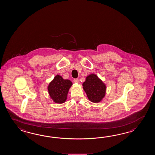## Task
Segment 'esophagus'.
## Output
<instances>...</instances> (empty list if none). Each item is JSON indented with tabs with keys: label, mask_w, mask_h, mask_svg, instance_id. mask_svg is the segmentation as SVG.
Returning <instances> with one entry per match:
<instances>
[{
	"label": "esophagus",
	"mask_w": 155,
	"mask_h": 155,
	"mask_svg": "<svg viewBox=\"0 0 155 155\" xmlns=\"http://www.w3.org/2000/svg\"><path fill=\"white\" fill-rule=\"evenodd\" d=\"M74 82H75V83H78V82H79V79H74Z\"/></svg>",
	"instance_id": "34e87169"
}]
</instances>
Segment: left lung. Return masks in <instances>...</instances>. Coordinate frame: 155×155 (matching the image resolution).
I'll use <instances>...</instances> for the list:
<instances>
[{
    "instance_id": "1",
    "label": "left lung",
    "mask_w": 155,
    "mask_h": 155,
    "mask_svg": "<svg viewBox=\"0 0 155 155\" xmlns=\"http://www.w3.org/2000/svg\"><path fill=\"white\" fill-rule=\"evenodd\" d=\"M82 86L88 99L91 102H100L105 96V84L95 74H91L87 76Z\"/></svg>"
}]
</instances>
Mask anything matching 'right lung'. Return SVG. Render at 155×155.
Here are the masks:
<instances>
[{
  "instance_id": "right-lung-1",
  "label": "right lung",
  "mask_w": 155,
  "mask_h": 155,
  "mask_svg": "<svg viewBox=\"0 0 155 155\" xmlns=\"http://www.w3.org/2000/svg\"><path fill=\"white\" fill-rule=\"evenodd\" d=\"M72 85L73 83L69 80H65L59 75L55 76L48 87L49 94L53 101L58 104L65 102L69 90Z\"/></svg>"
}]
</instances>
